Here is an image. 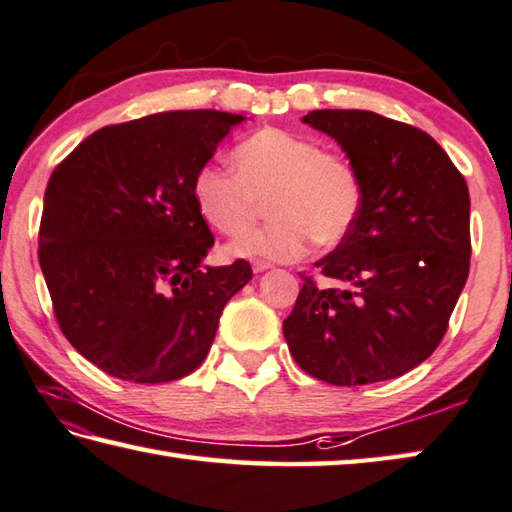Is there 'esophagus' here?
<instances>
[{
    "label": "esophagus",
    "mask_w": 512,
    "mask_h": 512,
    "mask_svg": "<svg viewBox=\"0 0 512 512\" xmlns=\"http://www.w3.org/2000/svg\"><path fill=\"white\" fill-rule=\"evenodd\" d=\"M268 268H271V264L262 262V259H255L253 262V273H264V271H268Z\"/></svg>",
    "instance_id": "obj_1"
}]
</instances>
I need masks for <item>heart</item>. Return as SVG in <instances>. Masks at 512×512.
<instances>
[{
    "instance_id": "heart-1",
    "label": "heart",
    "mask_w": 512,
    "mask_h": 512,
    "mask_svg": "<svg viewBox=\"0 0 512 512\" xmlns=\"http://www.w3.org/2000/svg\"><path fill=\"white\" fill-rule=\"evenodd\" d=\"M232 170L203 165L194 176L192 197L210 228L239 237L256 223L261 201L269 199L274 221L262 231L230 244L235 257L291 262L345 241L365 208V185L358 167L327 152L311 138L264 127L232 150Z\"/></svg>"
}]
</instances>
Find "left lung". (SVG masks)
Returning <instances> with one entry per match:
<instances>
[{
	"label": "left lung",
	"mask_w": 512,
	"mask_h": 512,
	"mask_svg": "<svg viewBox=\"0 0 512 512\" xmlns=\"http://www.w3.org/2000/svg\"><path fill=\"white\" fill-rule=\"evenodd\" d=\"M358 167L365 208L315 268L284 338L306 374L351 387L421 365L439 347L470 271L466 179L430 134L374 111L315 109L302 118Z\"/></svg>",
	"instance_id": "obj_1"
}]
</instances>
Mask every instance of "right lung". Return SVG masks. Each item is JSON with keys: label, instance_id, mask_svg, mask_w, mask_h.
Here are the masks:
<instances>
[{"label": "right lung", "instance_id": "obj_1", "mask_svg": "<svg viewBox=\"0 0 512 512\" xmlns=\"http://www.w3.org/2000/svg\"><path fill=\"white\" fill-rule=\"evenodd\" d=\"M244 120L192 109L109 125L53 170L37 255L64 338L105 374H192L226 302L253 280L246 259L201 266L215 237L192 197L194 176Z\"/></svg>", "mask_w": 512, "mask_h": 512}]
</instances>
